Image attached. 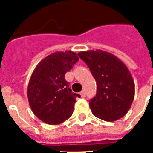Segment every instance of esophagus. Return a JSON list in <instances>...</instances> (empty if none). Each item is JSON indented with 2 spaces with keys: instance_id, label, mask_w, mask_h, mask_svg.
Segmentation results:
<instances>
[{
  "instance_id": "esophagus-1",
  "label": "esophagus",
  "mask_w": 153,
  "mask_h": 153,
  "mask_svg": "<svg viewBox=\"0 0 153 153\" xmlns=\"http://www.w3.org/2000/svg\"><path fill=\"white\" fill-rule=\"evenodd\" d=\"M80 96L82 97H85V93H84L83 91H82V92L80 93Z\"/></svg>"
}]
</instances>
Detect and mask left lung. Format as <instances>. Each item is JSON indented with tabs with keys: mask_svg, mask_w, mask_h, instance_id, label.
<instances>
[{
	"mask_svg": "<svg viewBox=\"0 0 153 153\" xmlns=\"http://www.w3.org/2000/svg\"><path fill=\"white\" fill-rule=\"evenodd\" d=\"M97 82V94L89 106L96 117L106 121L122 118L134 97V82L125 64L113 54L102 50L80 51Z\"/></svg>",
	"mask_w": 153,
	"mask_h": 153,
	"instance_id": "8db88e82",
	"label": "left lung"
}]
</instances>
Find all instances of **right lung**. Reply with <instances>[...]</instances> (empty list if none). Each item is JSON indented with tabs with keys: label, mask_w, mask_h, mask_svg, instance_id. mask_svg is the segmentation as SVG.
I'll return each instance as SVG.
<instances>
[{
	"label": "right lung",
	"mask_w": 153,
	"mask_h": 153,
	"mask_svg": "<svg viewBox=\"0 0 153 153\" xmlns=\"http://www.w3.org/2000/svg\"><path fill=\"white\" fill-rule=\"evenodd\" d=\"M79 60L71 51H56L42 60L32 74L28 99L34 115L48 125H59L72 115L77 97L65 74Z\"/></svg>",
	"instance_id": "right-lung-1"
}]
</instances>
